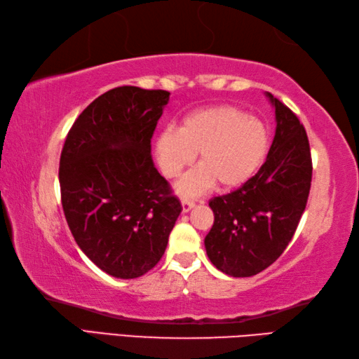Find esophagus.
Here are the masks:
<instances>
[{
    "instance_id": "obj_1",
    "label": "esophagus",
    "mask_w": 359,
    "mask_h": 359,
    "mask_svg": "<svg viewBox=\"0 0 359 359\" xmlns=\"http://www.w3.org/2000/svg\"><path fill=\"white\" fill-rule=\"evenodd\" d=\"M194 205H196V203L193 202V201H182V212H184V213H188L189 212V210H191V208H194Z\"/></svg>"
}]
</instances>
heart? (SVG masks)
Instances as JSON below:
<instances>
[{
  "mask_svg": "<svg viewBox=\"0 0 359 359\" xmlns=\"http://www.w3.org/2000/svg\"><path fill=\"white\" fill-rule=\"evenodd\" d=\"M269 151V130L262 119L235 107L213 105L188 114L179 130L160 132L154 152L165 177L174 179L193 165H201L177 184L182 196H201L219 184L224 189L244 185L263 166Z\"/></svg>",
  "mask_w": 359,
  "mask_h": 359,
  "instance_id": "b5f03b06",
  "label": "heart"
}]
</instances>
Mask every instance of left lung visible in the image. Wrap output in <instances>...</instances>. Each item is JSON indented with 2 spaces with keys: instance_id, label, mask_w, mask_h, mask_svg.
Returning <instances> with one entry per match:
<instances>
[{
  "instance_id": "left-lung-1",
  "label": "left lung",
  "mask_w": 359,
  "mask_h": 359,
  "mask_svg": "<svg viewBox=\"0 0 359 359\" xmlns=\"http://www.w3.org/2000/svg\"><path fill=\"white\" fill-rule=\"evenodd\" d=\"M276 137L263 166L235 191L208 202L215 213L205 250L230 277H252L276 262L292 240L311 188V152L304 124L271 93Z\"/></svg>"
}]
</instances>
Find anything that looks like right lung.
Segmentation results:
<instances>
[{"label":"right lung","mask_w":359,"mask_h":359,"mask_svg":"<svg viewBox=\"0 0 359 359\" xmlns=\"http://www.w3.org/2000/svg\"><path fill=\"white\" fill-rule=\"evenodd\" d=\"M170 91L124 86L77 116L59 168L62 207L81 250L116 278H137L163 257L182 212L154 166L151 140Z\"/></svg>","instance_id":"obj_1"}]
</instances>
